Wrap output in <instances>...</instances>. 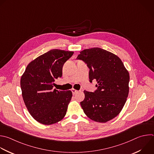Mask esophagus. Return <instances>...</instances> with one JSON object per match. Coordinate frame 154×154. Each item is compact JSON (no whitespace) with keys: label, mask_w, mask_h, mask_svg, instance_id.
Masks as SVG:
<instances>
[{"label":"esophagus","mask_w":154,"mask_h":154,"mask_svg":"<svg viewBox=\"0 0 154 154\" xmlns=\"http://www.w3.org/2000/svg\"><path fill=\"white\" fill-rule=\"evenodd\" d=\"M71 91H72V94H73V95L75 94L78 92V91H77V90H76V89H74V88L71 89Z\"/></svg>","instance_id":"esophagus-1"}]
</instances>
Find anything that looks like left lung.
Listing matches in <instances>:
<instances>
[{"mask_svg":"<svg viewBox=\"0 0 154 154\" xmlns=\"http://www.w3.org/2000/svg\"><path fill=\"white\" fill-rule=\"evenodd\" d=\"M77 56L89 68V81L95 80L94 92L84 91L85 99L80 105L92 120L106 123L122 110L129 94V74L116 54L100 48L86 49Z\"/></svg>","mask_w":154,"mask_h":154,"instance_id":"left-lung-1","label":"left lung"}]
</instances>
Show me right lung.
Here are the masks:
<instances>
[{"instance_id":"add662e5","label":"right lung","mask_w":154,"mask_h":154,"mask_svg":"<svg viewBox=\"0 0 154 154\" xmlns=\"http://www.w3.org/2000/svg\"><path fill=\"white\" fill-rule=\"evenodd\" d=\"M73 54V51L51 49L31 61L21 77L24 103L31 116L40 123H56L66 114L72 92L53 89V85L62 77L63 66Z\"/></svg>"}]
</instances>
